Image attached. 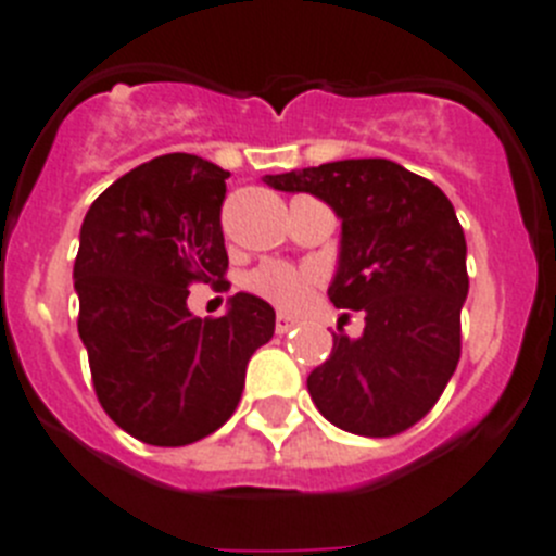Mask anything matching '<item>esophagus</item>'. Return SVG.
Instances as JSON below:
<instances>
[{"label":"esophagus","mask_w":556,"mask_h":556,"mask_svg":"<svg viewBox=\"0 0 556 556\" xmlns=\"http://www.w3.org/2000/svg\"><path fill=\"white\" fill-rule=\"evenodd\" d=\"M293 327H296V321H293V318L277 316V332H279V336H285V332H291Z\"/></svg>","instance_id":"obj_1"}]
</instances>
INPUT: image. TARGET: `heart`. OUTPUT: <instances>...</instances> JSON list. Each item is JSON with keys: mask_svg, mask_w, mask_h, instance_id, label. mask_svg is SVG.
<instances>
[{"mask_svg": "<svg viewBox=\"0 0 556 556\" xmlns=\"http://www.w3.org/2000/svg\"><path fill=\"white\" fill-rule=\"evenodd\" d=\"M243 282L251 293H257L260 299L271 302L279 311L296 313L307 305L311 291L316 288V274L307 271V268H296V265L268 260V263L245 274Z\"/></svg>", "mask_w": 556, "mask_h": 556, "instance_id": "b5f03b06", "label": "heart"}]
</instances>
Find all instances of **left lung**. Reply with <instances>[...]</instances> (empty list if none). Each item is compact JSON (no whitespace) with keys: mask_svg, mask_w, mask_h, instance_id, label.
Masks as SVG:
<instances>
[{"mask_svg":"<svg viewBox=\"0 0 556 556\" xmlns=\"http://www.w3.org/2000/svg\"><path fill=\"white\" fill-rule=\"evenodd\" d=\"M282 192H311L341 218L327 296L364 311V332L332 336L307 392L336 428L394 437L431 412L462 355L467 243L433 181L389 159H344L265 176Z\"/></svg>","mask_w":556,"mask_h":556,"instance_id":"obj_1","label":"left lung"}]
</instances>
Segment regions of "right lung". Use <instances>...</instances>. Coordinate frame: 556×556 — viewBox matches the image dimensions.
I'll return each mask as SVG.
<instances>
[{
	"label": "right lung",
	"instance_id": "1",
	"mask_svg": "<svg viewBox=\"0 0 556 556\" xmlns=\"http://www.w3.org/2000/svg\"><path fill=\"white\" fill-rule=\"evenodd\" d=\"M226 178L206 159L164 153L117 178L80 226L72 277L94 392L148 445L218 431L238 408L249 358L274 336V307L254 293H235L220 318L187 307L190 285L229 288Z\"/></svg>",
	"mask_w": 556,
	"mask_h": 556
}]
</instances>
